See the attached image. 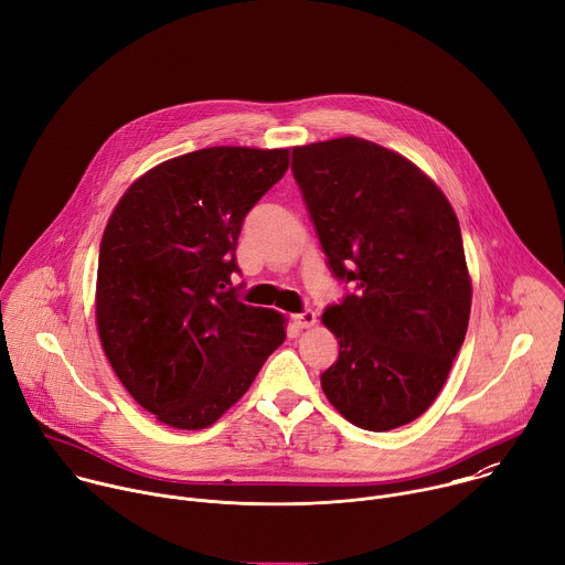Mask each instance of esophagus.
Here are the masks:
<instances>
[{
  "label": "esophagus",
  "instance_id": "34e87169",
  "mask_svg": "<svg viewBox=\"0 0 565 565\" xmlns=\"http://www.w3.org/2000/svg\"><path fill=\"white\" fill-rule=\"evenodd\" d=\"M294 322H296L298 327H311V324H316V313H313L311 309H305V311H300V313L294 316Z\"/></svg>",
  "mask_w": 565,
  "mask_h": 565
}]
</instances>
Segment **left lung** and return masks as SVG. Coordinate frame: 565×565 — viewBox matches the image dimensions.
<instances>
[{
  "label": "left lung",
  "instance_id": "1",
  "mask_svg": "<svg viewBox=\"0 0 565 565\" xmlns=\"http://www.w3.org/2000/svg\"><path fill=\"white\" fill-rule=\"evenodd\" d=\"M291 171L327 267L352 285L322 313L341 345L322 392L356 427L407 425L466 341L472 285L457 213L418 167L370 140L296 147Z\"/></svg>",
  "mask_w": 565,
  "mask_h": 565
}]
</instances>
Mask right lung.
<instances>
[{
    "mask_svg": "<svg viewBox=\"0 0 565 565\" xmlns=\"http://www.w3.org/2000/svg\"><path fill=\"white\" fill-rule=\"evenodd\" d=\"M289 149L211 147L129 186L99 245L95 318L127 392L178 429L213 425L285 341V318L232 287L247 213Z\"/></svg>",
    "mask_w": 565,
    "mask_h": 565,
    "instance_id": "right-lung-1",
    "label": "right lung"
}]
</instances>
